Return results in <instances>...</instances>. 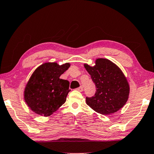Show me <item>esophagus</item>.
I'll list each match as a JSON object with an SVG mask.
<instances>
[{
  "instance_id": "1",
  "label": "esophagus",
  "mask_w": 154,
  "mask_h": 154,
  "mask_svg": "<svg viewBox=\"0 0 154 154\" xmlns=\"http://www.w3.org/2000/svg\"><path fill=\"white\" fill-rule=\"evenodd\" d=\"M77 90L79 91H83V87H82V86L79 87V88H77Z\"/></svg>"
}]
</instances>
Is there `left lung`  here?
Listing matches in <instances>:
<instances>
[{
	"instance_id": "8db88e82",
	"label": "left lung",
	"mask_w": 154,
	"mask_h": 154,
	"mask_svg": "<svg viewBox=\"0 0 154 154\" xmlns=\"http://www.w3.org/2000/svg\"><path fill=\"white\" fill-rule=\"evenodd\" d=\"M85 67L96 85V93L86 97V103L96 112L107 115L117 112L126 103L129 86L123 73L112 61L98 58L94 67Z\"/></svg>"
}]
</instances>
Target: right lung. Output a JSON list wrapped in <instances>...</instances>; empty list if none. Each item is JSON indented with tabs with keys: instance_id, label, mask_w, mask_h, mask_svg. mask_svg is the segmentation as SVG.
Wrapping results in <instances>:
<instances>
[{
	"instance_id": "obj_1",
	"label": "right lung",
	"mask_w": 154,
	"mask_h": 154,
	"mask_svg": "<svg viewBox=\"0 0 154 154\" xmlns=\"http://www.w3.org/2000/svg\"><path fill=\"white\" fill-rule=\"evenodd\" d=\"M69 63L42 64L34 71L25 89V100L33 112L49 116L65 103L69 82L60 76L69 67Z\"/></svg>"
}]
</instances>
